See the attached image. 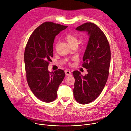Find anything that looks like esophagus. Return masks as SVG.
Segmentation results:
<instances>
[{
	"mask_svg": "<svg viewBox=\"0 0 131 131\" xmlns=\"http://www.w3.org/2000/svg\"><path fill=\"white\" fill-rule=\"evenodd\" d=\"M65 74H66V75H71V72L69 71V70H66Z\"/></svg>",
	"mask_w": 131,
	"mask_h": 131,
	"instance_id": "34e87169",
	"label": "esophagus"
}]
</instances>
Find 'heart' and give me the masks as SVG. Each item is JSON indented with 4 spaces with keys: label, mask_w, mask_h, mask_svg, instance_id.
<instances>
[{
    "label": "heart",
    "mask_w": 131,
    "mask_h": 131,
    "mask_svg": "<svg viewBox=\"0 0 131 131\" xmlns=\"http://www.w3.org/2000/svg\"><path fill=\"white\" fill-rule=\"evenodd\" d=\"M66 41L71 46L73 45H77L79 42L78 38L74 35L68 33L64 37Z\"/></svg>",
    "instance_id": "b5f03b06"
}]
</instances>
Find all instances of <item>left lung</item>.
Segmentation results:
<instances>
[{
	"label": "left lung",
	"instance_id": "left-lung-1",
	"mask_svg": "<svg viewBox=\"0 0 131 131\" xmlns=\"http://www.w3.org/2000/svg\"><path fill=\"white\" fill-rule=\"evenodd\" d=\"M75 29L86 32L89 37L82 64L88 74L82 76L77 70L73 72L74 97L79 103L86 104L96 99L105 86L109 73L111 50L105 35L95 24L86 23Z\"/></svg>",
	"mask_w": 131,
	"mask_h": 131
}]
</instances>
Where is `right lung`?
Wrapping results in <instances>:
<instances>
[{
  "instance_id": "1",
  "label": "right lung",
  "mask_w": 131,
  "mask_h": 131,
  "mask_svg": "<svg viewBox=\"0 0 131 131\" xmlns=\"http://www.w3.org/2000/svg\"><path fill=\"white\" fill-rule=\"evenodd\" d=\"M67 27L45 22L35 30L25 48L24 61L28 85L34 94L45 102L56 99L58 88L65 77L63 70L50 72L48 67L53 55L54 38Z\"/></svg>"
}]
</instances>
